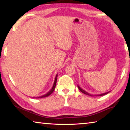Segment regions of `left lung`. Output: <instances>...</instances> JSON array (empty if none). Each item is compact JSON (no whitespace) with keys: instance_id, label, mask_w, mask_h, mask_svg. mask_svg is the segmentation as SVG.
<instances>
[{"instance_id":"8db88e82","label":"left lung","mask_w":130,"mask_h":130,"mask_svg":"<svg viewBox=\"0 0 130 130\" xmlns=\"http://www.w3.org/2000/svg\"><path fill=\"white\" fill-rule=\"evenodd\" d=\"M78 86V89H79V90H80V91L82 92V93H84V94H87V95H89V96H103V95H105V94H107V93H108L109 92H105V93H102V94H96V95H92V94H89V93H88L87 92H86V91H85L84 90V89H83L82 88H80V86H78V85H77Z\"/></svg>"}]
</instances>
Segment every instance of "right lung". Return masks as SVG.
Masks as SVG:
<instances>
[{
	"instance_id": "add662e5",
	"label": "right lung",
	"mask_w": 130,
	"mask_h": 130,
	"mask_svg": "<svg viewBox=\"0 0 130 130\" xmlns=\"http://www.w3.org/2000/svg\"><path fill=\"white\" fill-rule=\"evenodd\" d=\"M57 76H58V74H56V77H55V80H54V84H53V87L52 88V89L50 90V91L47 92V93H46L45 94H43V95L42 96H39V97H34L33 98H46V97H47L49 96V95H50L53 92V91H54V89H55V87H56V83H57Z\"/></svg>"
}]
</instances>
